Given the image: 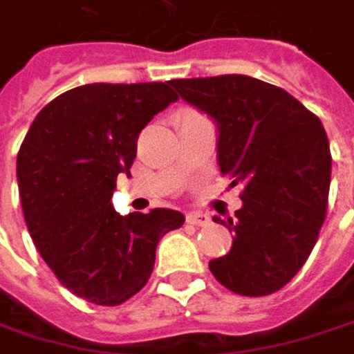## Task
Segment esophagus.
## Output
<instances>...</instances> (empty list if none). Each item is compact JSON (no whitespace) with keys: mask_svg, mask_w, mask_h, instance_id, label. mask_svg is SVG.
<instances>
[{"mask_svg":"<svg viewBox=\"0 0 354 354\" xmlns=\"http://www.w3.org/2000/svg\"><path fill=\"white\" fill-rule=\"evenodd\" d=\"M186 221H188L190 225L205 227V225L211 223V217H209L207 213H188V215H186Z\"/></svg>","mask_w":354,"mask_h":354,"instance_id":"34e87169","label":"esophagus"}]
</instances>
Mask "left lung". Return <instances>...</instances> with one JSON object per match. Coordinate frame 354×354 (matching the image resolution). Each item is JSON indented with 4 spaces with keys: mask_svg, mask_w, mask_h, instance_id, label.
<instances>
[{
    "mask_svg": "<svg viewBox=\"0 0 354 354\" xmlns=\"http://www.w3.org/2000/svg\"><path fill=\"white\" fill-rule=\"evenodd\" d=\"M192 106L215 118L217 162L242 184L232 250L209 262L230 291L262 297L306 264L326 219L332 156L322 120L283 88L250 75L172 80Z\"/></svg>",
    "mask_w": 354,
    "mask_h": 354,
    "instance_id": "1",
    "label": "left lung"
}]
</instances>
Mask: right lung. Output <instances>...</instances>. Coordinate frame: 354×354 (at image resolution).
Segmentation results:
<instances>
[{
  "label": "right lung",
  "mask_w": 354,
  "mask_h": 354,
  "mask_svg": "<svg viewBox=\"0 0 354 354\" xmlns=\"http://www.w3.org/2000/svg\"><path fill=\"white\" fill-rule=\"evenodd\" d=\"M170 82L88 84L36 114L18 151V190L36 250L59 283L96 306H120L151 277L172 209L118 215L116 176H131L145 124L176 102Z\"/></svg>",
  "instance_id": "obj_1"
}]
</instances>
